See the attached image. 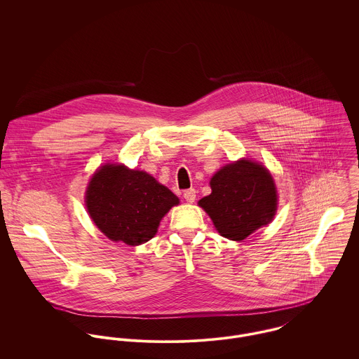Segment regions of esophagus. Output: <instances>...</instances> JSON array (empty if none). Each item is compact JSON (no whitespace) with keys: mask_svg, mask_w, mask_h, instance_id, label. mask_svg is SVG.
<instances>
[{"mask_svg":"<svg viewBox=\"0 0 359 359\" xmlns=\"http://www.w3.org/2000/svg\"><path fill=\"white\" fill-rule=\"evenodd\" d=\"M184 199L188 202V203H194L195 199H196V191L195 189H187L184 192Z\"/></svg>","mask_w":359,"mask_h":359,"instance_id":"esophagus-1","label":"esophagus"}]
</instances>
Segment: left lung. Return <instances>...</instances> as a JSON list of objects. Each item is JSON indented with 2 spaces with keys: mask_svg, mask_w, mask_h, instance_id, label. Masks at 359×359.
Masks as SVG:
<instances>
[{
  "mask_svg": "<svg viewBox=\"0 0 359 359\" xmlns=\"http://www.w3.org/2000/svg\"><path fill=\"white\" fill-rule=\"evenodd\" d=\"M211 194L199 205L221 236L243 241L269 224L276 211V188L269 171L252 160L222 167L210 181Z\"/></svg>",
  "mask_w": 359,
  "mask_h": 359,
  "instance_id": "left-lung-1",
  "label": "left lung"
}]
</instances>
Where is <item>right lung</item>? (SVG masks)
Wrapping results in <instances>:
<instances>
[{
    "mask_svg": "<svg viewBox=\"0 0 359 359\" xmlns=\"http://www.w3.org/2000/svg\"><path fill=\"white\" fill-rule=\"evenodd\" d=\"M180 199L152 175L120 164H106L91 178L86 205L103 233L128 246L151 241L160 219Z\"/></svg>",
    "mask_w": 359,
    "mask_h": 359,
    "instance_id": "1",
    "label": "right lung"
}]
</instances>
